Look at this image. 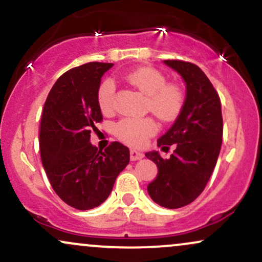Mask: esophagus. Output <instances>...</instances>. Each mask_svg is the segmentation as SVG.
<instances>
[{
    "label": "esophagus",
    "mask_w": 262,
    "mask_h": 262,
    "mask_svg": "<svg viewBox=\"0 0 262 262\" xmlns=\"http://www.w3.org/2000/svg\"><path fill=\"white\" fill-rule=\"evenodd\" d=\"M130 158H131V161H138V159H142L143 153L140 152V150H137V149H131L130 150Z\"/></svg>",
    "instance_id": "1"
}]
</instances>
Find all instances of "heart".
<instances>
[{
    "label": "heart",
    "mask_w": 262,
    "mask_h": 262,
    "mask_svg": "<svg viewBox=\"0 0 262 262\" xmlns=\"http://www.w3.org/2000/svg\"><path fill=\"white\" fill-rule=\"evenodd\" d=\"M132 87L147 97V109L163 121H170L179 115L184 105L183 91L174 84H167V79L155 69H140L126 77ZM115 84L112 79L100 83L97 92L98 105L104 114L114 106ZM156 124L150 119H122L114 126V132L122 142L140 147L147 138L156 134Z\"/></svg>",
    "instance_id": "1"
}]
</instances>
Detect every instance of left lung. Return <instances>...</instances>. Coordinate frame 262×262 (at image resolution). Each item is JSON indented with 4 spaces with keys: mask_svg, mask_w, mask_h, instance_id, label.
Returning a JSON list of instances; mask_svg holds the SVG:
<instances>
[{
    "mask_svg": "<svg viewBox=\"0 0 262 262\" xmlns=\"http://www.w3.org/2000/svg\"><path fill=\"white\" fill-rule=\"evenodd\" d=\"M163 62L181 76L186 95L174 124L157 141L162 148L174 144L173 155L163 159L158 150L146 153L158 168L147 191L162 207L180 208L199 198L216 167L222 146V110L216 89L199 66L179 60Z\"/></svg>",
    "mask_w": 262,
    "mask_h": 262,
    "instance_id": "8db88e82",
    "label": "left lung"
}]
</instances>
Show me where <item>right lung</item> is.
Segmentation results:
<instances>
[{"label": "right lung", "mask_w": 262, "mask_h": 262, "mask_svg": "<svg viewBox=\"0 0 262 262\" xmlns=\"http://www.w3.org/2000/svg\"><path fill=\"white\" fill-rule=\"evenodd\" d=\"M113 66L89 62L67 71L52 85L42 110L39 146L48 179L58 198L81 211L103 204L130 162L122 143L104 150L91 143L92 128L103 120L97 92Z\"/></svg>", "instance_id": "add662e5"}]
</instances>
